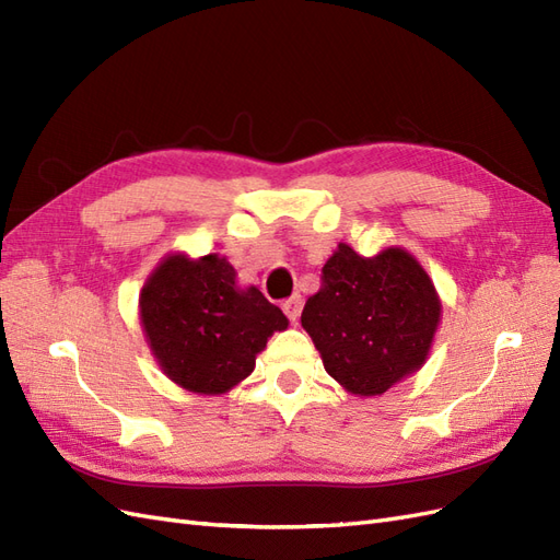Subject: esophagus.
Returning <instances> with one entry per match:
<instances>
[{"label":"esophagus","instance_id":"1","mask_svg":"<svg viewBox=\"0 0 560 560\" xmlns=\"http://www.w3.org/2000/svg\"><path fill=\"white\" fill-rule=\"evenodd\" d=\"M281 310H283V314L289 316L291 322L295 324V322H298V316H300V312H302V295H293V298H289V300H283Z\"/></svg>","mask_w":560,"mask_h":560}]
</instances>
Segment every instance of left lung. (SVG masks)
<instances>
[{
	"label": "left lung",
	"mask_w": 560,
	"mask_h": 560,
	"mask_svg": "<svg viewBox=\"0 0 560 560\" xmlns=\"http://www.w3.org/2000/svg\"><path fill=\"white\" fill-rule=\"evenodd\" d=\"M300 322L332 380L357 396H380L422 369L441 300L408 250L392 246L363 258L338 244Z\"/></svg>",
	"instance_id": "8db88e82"
}]
</instances>
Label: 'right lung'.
Wrapping results in <instances>:
<instances>
[{
    "instance_id": "obj_1",
    "label": "right lung",
    "mask_w": 560,
    "mask_h": 560,
    "mask_svg": "<svg viewBox=\"0 0 560 560\" xmlns=\"http://www.w3.org/2000/svg\"><path fill=\"white\" fill-rule=\"evenodd\" d=\"M140 324L159 369L195 394H225L255 369L283 312L255 289H238L218 253L191 260L166 255L142 285Z\"/></svg>"
}]
</instances>
